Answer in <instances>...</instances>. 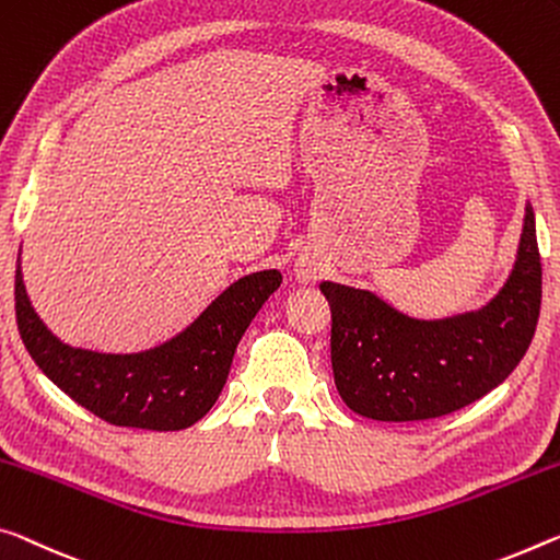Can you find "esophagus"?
<instances>
[{"label": "esophagus", "instance_id": "esophagus-1", "mask_svg": "<svg viewBox=\"0 0 560 560\" xmlns=\"http://www.w3.org/2000/svg\"><path fill=\"white\" fill-rule=\"evenodd\" d=\"M296 277L301 281H314L316 279V264L312 259H299L296 261Z\"/></svg>", "mask_w": 560, "mask_h": 560}]
</instances>
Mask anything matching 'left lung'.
<instances>
[{
    "label": "left lung",
    "mask_w": 560,
    "mask_h": 560,
    "mask_svg": "<svg viewBox=\"0 0 560 560\" xmlns=\"http://www.w3.org/2000/svg\"><path fill=\"white\" fill-rule=\"evenodd\" d=\"M331 304V366L343 404L376 421L454 413L503 384L536 334L540 254L534 209L518 259L491 304L476 314L419 322L371 291L324 281Z\"/></svg>",
    "instance_id": "1"
}]
</instances>
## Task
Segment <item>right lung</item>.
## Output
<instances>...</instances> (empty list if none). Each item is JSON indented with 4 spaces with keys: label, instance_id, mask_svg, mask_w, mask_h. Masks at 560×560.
Wrapping results in <instances>:
<instances>
[{
    "label": "right lung",
    "instance_id": "add662e5",
    "mask_svg": "<svg viewBox=\"0 0 560 560\" xmlns=\"http://www.w3.org/2000/svg\"><path fill=\"white\" fill-rule=\"evenodd\" d=\"M279 283L273 269L238 279L176 339L119 357L61 343L34 314L16 264V326L34 363L86 411L127 429L179 431L217 404L236 343Z\"/></svg>",
    "mask_w": 560,
    "mask_h": 560
}]
</instances>
